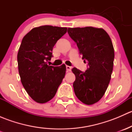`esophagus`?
Wrapping results in <instances>:
<instances>
[{
  "label": "esophagus",
  "mask_w": 132,
  "mask_h": 132,
  "mask_svg": "<svg viewBox=\"0 0 132 132\" xmlns=\"http://www.w3.org/2000/svg\"><path fill=\"white\" fill-rule=\"evenodd\" d=\"M66 70L67 71H70L71 70V66H66Z\"/></svg>",
  "instance_id": "34e87169"
}]
</instances>
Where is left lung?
Returning <instances> with one entry per match:
<instances>
[{"instance_id": "left-lung-1", "label": "left lung", "mask_w": 132, "mask_h": 132, "mask_svg": "<svg viewBox=\"0 0 132 132\" xmlns=\"http://www.w3.org/2000/svg\"><path fill=\"white\" fill-rule=\"evenodd\" d=\"M68 32L88 66L85 72L72 69L75 75V94L82 103L93 105L104 95L111 78L114 59L112 42L101 28H68Z\"/></svg>"}]
</instances>
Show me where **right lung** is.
<instances>
[{"label":"right lung","mask_w":132,"mask_h":132,"mask_svg":"<svg viewBox=\"0 0 132 132\" xmlns=\"http://www.w3.org/2000/svg\"><path fill=\"white\" fill-rule=\"evenodd\" d=\"M67 32L66 27L43 25L35 27L23 37L17 61L21 82L32 100L44 103L52 99L66 73L65 64L48 65L53 47Z\"/></svg>","instance_id":"obj_1"}]
</instances>
